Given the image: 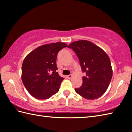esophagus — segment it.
I'll return each mask as SVG.
<instances>
[{
	"instance_id": "obj_1",
	"label": "esophagus",
	"mask_w": 132,
	"mask_h": 132,
	"mask_svg": "<svg viewBox=\"0 0 132 132\" xmlns=\"http://www.w3.org/2000/svg\"><path fill=\"white\" fill-rule=\"evenodd\" d=\"M72 77V75H68V76H67V78L70 79H71Z\"/></svg>"
}]
</instances>
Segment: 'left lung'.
<instances>
[{"mask_svg":"<svg viewBox=\"0 0 132 132\" xmlns=\"http://www.w3.org/2000/svg\"><path fill=\"white\" fill-rule=\"evenodd\" d=\"M76 53L86 76L75 91L86 99H97L105 93L112 77V68L108 55L100 47L87 40L74 41L68 46Z\"/></svg>","mask_w":132,"mask_h":132,"instance_id":"1","label":"left lung"}]
</instances>
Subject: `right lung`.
I'll return each mask as SVG.
<instances>
[{"mask_svg":"<svg viewBox=\"0 0 132 132\" xmlns=\"http://www.w3.org/2000/svg\"><path fill=\"white\" fill-rule=\"evenodd\" d=\"M68 46L64 43L41 45L24 58L21 79L29 93L39 100L49 99L58 92L64 78L56 70L58 53Z\"/></svg>","mask_w":132,"mask_h":132,"instance_id":"1","label":"right lung"}]
</instances>
